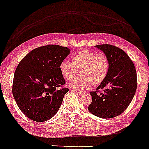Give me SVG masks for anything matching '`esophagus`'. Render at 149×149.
<instances>
[{
	"mask_svg": "<svg viewBox=\"0 0 149 149\" xmlns=\"http://www.w3.org/2000/svg\"><path fill=\"white\" fill-rule=\"evenodd\" d=\"M76 93H77V94H79V95H81L82 93H84L83 91H79V90H76Z\"/></svg>",
	"mask_w": 149,
	"mask_h": 149,
	"instance_id": "obj_1",
	"label": "esophagus"
}]
</instances>
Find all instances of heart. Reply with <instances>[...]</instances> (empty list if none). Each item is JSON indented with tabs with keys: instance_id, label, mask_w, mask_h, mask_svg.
I'll return each instance as SVG.
<instances>
[{
	"instance_id": "heart-1",
	"label": "heart",
	"mask_w": 149,
	"mask_h": 149,
	"mask_svg": "<svg viewBox=\"0 0 149 149\" xmlns=\"http://www.w3.org/2000/svg\"><path fill=\"white\" fill-rule=\"evenodd\" d=\"M109 69V59L106 54L87 49L79 51L72 58V63L63 61L59 65L61 76L66 80L74 78L80 70L81 77L68 84L70 88L77 90L101 84L106 79Z\"/></svg>"
}]
</instances>
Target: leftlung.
Returning <instances> with one entry per match:
<instances>
[{
  "label": "left lung",
  "mask_w": 149,
  "mask_h": 149,
  "mask_svg": "<svg viewBox=\"0 0 149 149\" xmlns=\"http://www.w3.org/2000/svg\"><path fill=\"white\" fill-rule=\"evenodd\" d=\"M96 47L108 58L110 69L105 81L90 92L92 101L88 110L98 118H115L122 114L133 99L137 86L136 71L132 61L121 48L110 44Z\"/></svg>",
  "instance_id": "left-lung-1"
}]
</instances>
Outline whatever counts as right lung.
Returning a JSON list of instances; mask_svg holds the SVG:
<instances>
[{
    "mask_svg": "<svg viewBox=\"0 0 149 149\" xmlns=\"http://www.w3.org/2000/svg\"><path fill=\"white\" fill-rule=\"evenodd\" d=\"M68 47L46 45L25 56L17 67L13 94L23 114L36 122L53 118L69 91L59 65L69 55Z\"/></svg>",
    "mask_w": 149,
    "mask_h": 149,
    "instance_id": "right-lung-1",
    "label": "right lung"
}]
</instances>
